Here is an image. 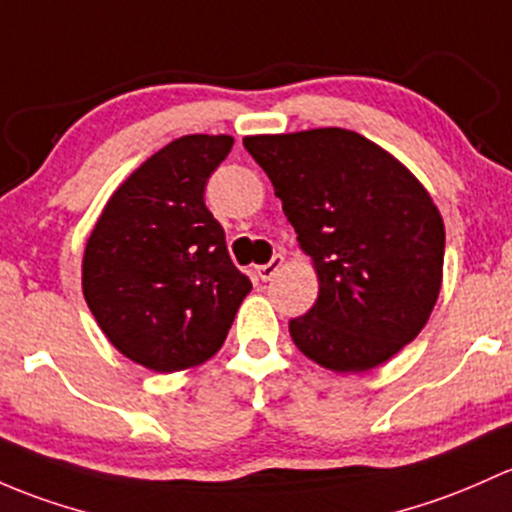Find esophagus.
<instances>
[{
    "mask_svg": "<svg viewBox=\"0 0 512 512\" xmlns=\"http://www.w3.org/2000/svg\"><path fill=\"white\" fill-rule=\"evenodd\" d=\"M282 265H284V255H274L270 262H267V265H260L257 267V274H260V279H272L274 274H277L279 270H282Z\"/></svg>",
    "mask_w": 512,
    "mask_h": 512,
    "instance_id": "obj_1",
    "label": "esophagus"
}]
</instances>
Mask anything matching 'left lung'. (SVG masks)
<instances>
[{
    "label": "left lung",
    "instance_id": "left-lung-1",
    "mask_svg": "<svg viewBox=\"0 0 512 512\" xmlns=\"http://www.w3.org/2000/svg\"><path fill=\"white\" fill-rule=\"evenodd\" d=\"M265 169L319 277L289 321L294 346L333 373H365L414 341L439 299L444 220L390 152L341 127L242 139Z\"/></svg>",
    "mask_w": 512,
    "mask_h": 512
}]
</instances>
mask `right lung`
I'll list each match as a JSON object with an SVG mask.
<instances>
[{
	"label": "right lung",
	"instance_id": "1",
	"mask_svg": "<svg viewBox=\"0 0 512 512\" xmlns=\"http://www.w3.org/2000/svg\"><path fill=\"white\" fill-rule=\"evenodd\" d=\"M230 134H186L117 186L83 255V294L112 346L154 373L206 363L252 282L233 265L203 191Z\"/></svg>",
	"mask_w": 512,
	"mask_h": 512
}]
</instances>
